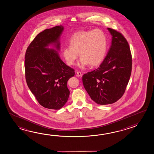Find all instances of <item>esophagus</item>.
<instances>
[{
  "instance_id": "esophagus-1",
  "label": "esophagus",
  "mask_w": 154,
  "mask_h": 154,
  "mask_svg": "<svg viewBox=\"0 0 154 154\" xmlns=\"http://www.w3.org/2000/svg\"><path fill=\"white\" fill-rule=\"evenodd\" d=\"M76 74H77V76H79V77H81L82 75V73L80 72H78L76 73Z\"/></svg>"
}]
</instances>
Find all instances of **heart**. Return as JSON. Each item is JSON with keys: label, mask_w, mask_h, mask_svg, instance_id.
I'll return each mask as SVG.
<instances>
[{"label": "heart", "mask_w": 154, "mask_h": 154, "mask_svg": "<svg viewBox=\"0 0 154 154\" xmlns=\"http://www.w3.org/2000/svg\"><path fill=\"white\" fill-rule=\"evenodd\" d=\"M107 44L106 34L100 29L77 32L70 38L69 47L63 50V56L66 63L72 66L78 59L79 53L81 58L79 67L84 68L88 64L95 67L104 60Z\"/></svg>", "instance_id": "obj_1"}]
</instances>
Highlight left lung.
Here are the masks:
<instances>
[{
	"instance_id": "1",
	"label": "left lung",
	"mask_w": 154,
	"mask_h": 154,
	"mask_svg": "<svg viewBox=\"0 0 154 154\" xmlns=\"http://www.w3.org/2000/svg\"><path fill=\"white\" fill-rule=\"evenodd\" d=\"M112 36L107 56L99 67L82 76L84 87L95 102L106 105L122 97L131 77L132 57L122 34L107 28Z\"/></svg>"
}]
</instances>
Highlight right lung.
<instances>
[{
  "label": "right lung",
  "instance_id": "obj_1",
  "mask_svg": "<svg viewBox=\"0 0 154 154\" xmlns=\"http://www.w3.org/2000/svg\"><path fill=\"white\" fill-rule=\"evenodd\" d=\"M63 29L60 25L40 32L27 47L25 57L27 86L40 104L50 109H60L65 104L70 93L67 81L75 75L59 52L48 48L51 44L60 50Z\"/></svg>",
  "mask_w": 154,
  "mask_h": 154
}]
</instances>
